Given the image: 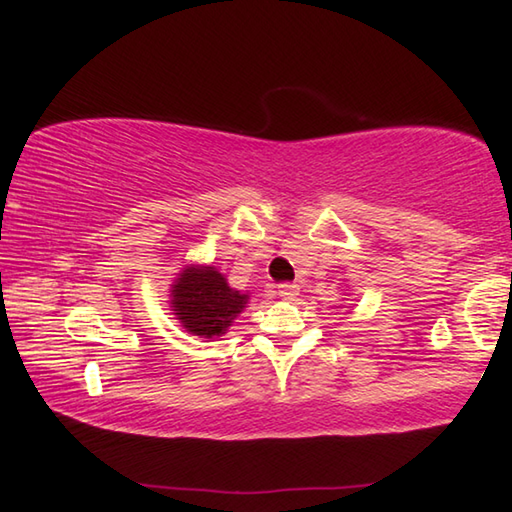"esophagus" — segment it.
Returning <instances> with one entry per match:
<instances>
[{
    "label": "esophagus",
    "mask_w": 512,
    "mask_h": 512,
    "mask_svg": "<svg viewBox=\"0 0 512 512\" xmlns=\"http://www.w3.org/2000/svg\"><path fill=\"white\" fill-rule=\"evenodd\" d=\"M297 291H300V286H297L295 282H284L277 286V293H280V297H284V300H293Z\"/></svg>",
    "instance_id": "obj_1"
}]
</instances>
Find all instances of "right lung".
Listing matches in <instances>:
<instances>
[{
  "label": "right lung",
  "instance_id": "obj_1",
  "mask_svg": "<svg viewBox=\"0 0 512 512\" xmlns=\"http://www.w3.org/2000/svg\"><path fill=\"white\" fill-rule=\"evenodd\" d=\"M170 304L185 331L192 336H224L232 320L244 311L248 293L228 286L215 266H185L170 291Z\"/></svg>",
  "mask_w": 512,
  "mask_h": 512
}]
</instances>
